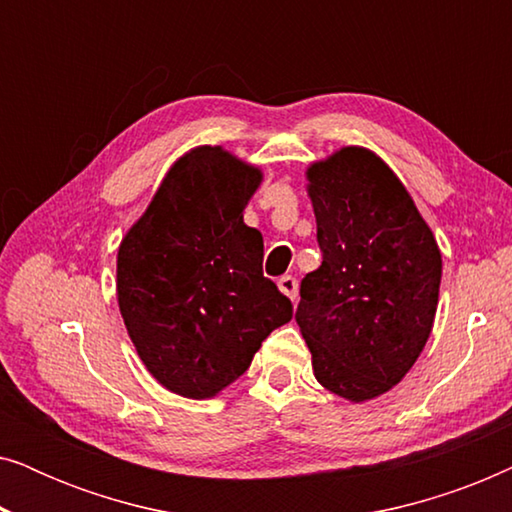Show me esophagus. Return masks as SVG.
Segmentation results:
<instances>
[{
	"instance_id": "obj_1",
	"label": "esophagus",
	"mask_w": 512,
	"mask_h": 512,
	"mask_svg": "<svg viewBox=\"0 0 512 512\" xmlns=\"http://www.w3.org/2000/svg\"><path fill=\"white\" fill-rule=\"evenodd\" d=\"M279 291L284 293V296H289L293 303H296V298H298V279L293 277V275H284V277H279Z\"/></svg>"
}]
</instances>
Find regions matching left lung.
I'll return each mask as SVG.
<instances>
[{
	"label": "left lung",
	"mask_w": 512,
	"mask_h": 512,
	"mask_svg": "<svg viewBox=\"0 0 512 512\" xmlns=\"http://www.w3.org/2000/svg\"><path fill=\"white\" fill-rule=\"evenodd\" d=\"M321 265L300 282L296 321L321 387L361 403L415 366L431 335L443 258L382 158L345 146L310 165Z\"/></svg>",
	"instance_id": "8db88e82"
}]
</instances>
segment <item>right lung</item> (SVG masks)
Returning <instances> with one entry per match:
<instances>
[{"instance_id":"obj_1","label":"right lung","mask_w":512,"mask_h":512,"mask_svg":"<svg viewBox=\"0 0 512 512\" xmlns=\"http://www.w3.org/2000/svg\"><path fill=\"white\" fill-rule=\"evenodd\" d=\"M263 174L221 146L188 151L118 247L116 291L139 359L165 389L212 398L293 317L263 275L244 207Z\"/></svg>"}]
</instances>
